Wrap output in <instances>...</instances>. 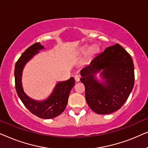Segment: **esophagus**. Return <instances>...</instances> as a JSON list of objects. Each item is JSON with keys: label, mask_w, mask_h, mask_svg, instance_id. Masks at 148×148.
I'll use <instances>...</instances> for the list:
<instances>
[{"label": "esophagus", "mask_w": 148, "mask_h": 148, "mask_svg": "<svg viewBox=\"0 0 148 148\" xmlns=\"http://www.w3.org/2000/svg\"><path fill=\"white\" fill-rule=\"evenodd\" d=\"M79 79H80V76L78 75H76L75 76V82H78L79 81Z\"/></svg>", "instance_id": "esophagus-1"}]
</instances>
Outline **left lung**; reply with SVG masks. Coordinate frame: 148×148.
<instances>
[{
	"label": "left lung",
	"instance_id": "obj_1",
	"mask_svg": "<svg viewBox=\"0 0 148 148\" xmlns=\"http://www.w3.org/2000/svg\"><path fill=\"white\" fill-rule=\"evenodd\" d=\"M101 72L103 81L95 75ZM86 102L97 114H108L121 108L134 86V66L130 54L119 44L96 54L81 70Z\"/></svg>",
	"mask_w": 148,
	"mask_h": 148
}]
</instances>
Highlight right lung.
Listing matches in <instances>:
<instances>
[{"instance_id":"add662e5","label":"right lung","mask_w":148,"mask_h":148,"mask_svg":"<svg viewBox=\"0 0 148 148\" xmlns=\"http://www.w3.org/2000/svg\"><path fill=\"white\" fill-rule=\"evenodd\" d=\"M43 49L44 47L40 42L34 44L28 48L16 62L14 74L16 91L25 106L38 117L48 119L56 117L64 110L67 105L70 92L75 85V79L73 77H71L64 82L57 83L51 94L43 101L35 100L27 96L22 87L23 68L26 63L39 52V50Z\"/></svg>"}]
</instances>
